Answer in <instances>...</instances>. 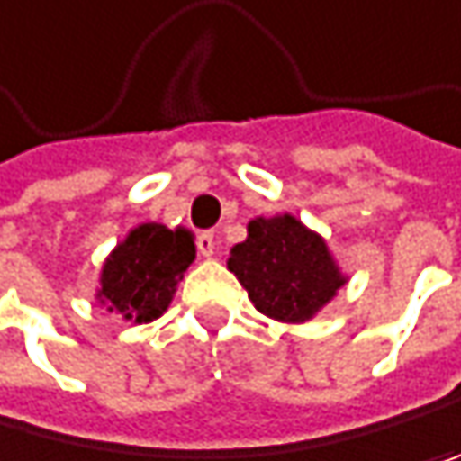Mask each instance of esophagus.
<instances>
[{"instance_id": "esophagus-1", "label": "esophagus", "mask_w": 461, "mask_h": 461, "mask_svg": "<svg viewBox=\"0 0 461 461\" xmlns=\"http://www.w3.org/2000/svg\"><path fill=\"white\" fill-rule=\"evenodd\" d=\"M196 248H199L202 257H213V253H216V236H213V230H202L196 236Z\"/></svg>"}]
</instances>
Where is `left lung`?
Listing matches in <instances>:
<instances>
[{"label":"left lung","instance_id":"1","mask_svg":"<svg viewBox=\"0 0 461 461\" xmlns=\"http://www.w3.org/2000/svg\"><path fill=\"white\" fill-rule=\"evenodd\" d=\"M228 267L265 316L305 322L342 287L325 242L294 216L253 219Z\"/></svg>","mask_w":461,"mask_h":461}]
</instances>
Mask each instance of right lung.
<instances>
[{"mask_svg": "<svg viewBox=\"0 0 461 461\" xmlns=\"http://www.w3.org/2000/svg\"><path fill=\"white\" fill-rule=\"evenodd\" d=\"M196 248L187 230L165 225H139L102 270V302L133 322H153L170 305L176 285Z\"/></svg>", "mask_w": 461, "mask_h": 461, "instance_id": "add662e5", "label": "right lung"}]
</instances>
